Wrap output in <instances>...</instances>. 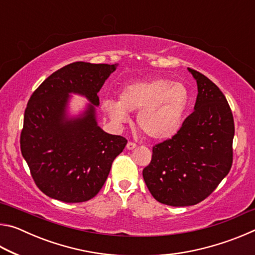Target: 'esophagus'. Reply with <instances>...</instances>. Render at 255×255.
Returning <instances> with one entry per match:
<instances>
[{
    "mask_svg": "<svg viewBox=\"0 0 255 255\" xmlns=\"http://www.w3.org/2000/svg\"><path fill=\"white\" fill-rule=\"evenodd\" d=\"M136 146H137V145H136L135 143H133V141H128L126 147H127V149H129V150H130V149H133V148H135V147H136Z\"/></svg>",
    "mask_w": 255,
    "mask_h": 255,
    "instance_id": "esophagus-1",
    "label": "esophagus"
}]
</instances>
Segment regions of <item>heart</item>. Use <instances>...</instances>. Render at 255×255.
Here are the masks:
<instances>
[{"label": "heart", "instance_id": "1", "mask_svg": "<svg viewBox=\"0 0 255 255\" xmlns=\"http://www.w3.org/2000/svg\"><path fill=\"white\" fill-rule=\"evenodd\" d=\"M190 102L187 86L157 79L135 82L122 90L119 100H106L103 110L115 124L128 122L129 111H136L141 132L154 139L170 138L182 126Z\"/></svg>", "mask_w": 255, "mask_h": 255}]
</instances>
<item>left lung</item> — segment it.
<instances>
[{"label": "left lung", "instance_id": "obj_1", "mask_svg": "<svg viewBox=\"0 0 255 255\" xmlns=\"http://www.w3.org/2000/svg\"><path fill=\"white\" fill-rule=\"evenodd\" d=\"M197 81L195 111L174 136L153 146L143 170L149 192L173 207L199 204L213 193L233 163L234 118L225 96L214 82L188 68Z\"/></svg>", "mask_w": 255, "mask_h": 255}]
</instances>
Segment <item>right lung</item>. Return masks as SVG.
<instances>
[{"label":"right lung","mask_w":255,"mask_h":255,"mask_svg":"<svg viewBox=\"0 0 255 255\" xmlns=\"http://www.w3.org/2000/svg\"><path fill=\"white\" fill-rule=\"evenodd\" d=\"M116 65L75 62L56 71L34 90L24 111L20 147L40 191L63 202H83L98 195L112 162L127 139L97 125L98 92ZM83 94L93 105L83 118L66 120L68 93Z\"/></svg>","instance_id":"add662e5"}]
</instances>
